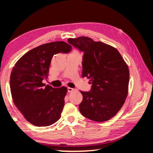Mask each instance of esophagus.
Listing matches in <instances>:
<instances>
[{"label": "esophagus", "mask_w": 153, "mask_h": 153, "mask_svg": "<svg viewBox=\"0 0 153 153\" xmlns=\"http://www.w3.org/2000/svg\"><path fill=\"white\" fill-rule=\"evenodd\" d=\"M67 90H68L69 92H73L74 90H75L74 88H67Z\"/></svg>", "instance_id": "obj_1"}]
</instances>
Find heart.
I'll return each instance as SVG.
<instances>
[{"label":"heart","instance_id":"heart-1","mask_svg":"<svg viewBox=\"0 0 153 153\" xmlns=\"http://www.w3.org/2000/svg\"><path fill=\"white\" fill-rule=\"evenodd\" d=\"M74 52H77V53H78V52H77V51H74Z\"/></svg>","mask_w":153,"mask_h":153}]
</instances>
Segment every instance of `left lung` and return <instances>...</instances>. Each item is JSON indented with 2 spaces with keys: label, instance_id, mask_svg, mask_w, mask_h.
<instances>
[{
  "label": "left lung",
  "instance_id": "obj_1",
  "mask_svg": "<svg viewBox=\"0 0 153 153\" xmlns=\"http://www.w3.org/2000/svg\"><path fill=\"white\" fill-rule=\"evenodd\" d=\"M68 42L84 53L82 77L92 82L90 92L80 91L83 100L79 105L82 115L103 122L120 111L128 94L129 72L121 54L113 46L92 38L80 36Z\"/></svg>",
  "mask_w": 153,
  "mask_h": 153
}]
</instances>
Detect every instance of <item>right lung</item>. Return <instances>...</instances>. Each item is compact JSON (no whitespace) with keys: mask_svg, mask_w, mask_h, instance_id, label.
<instances>
[{"mask_svg":"<svg viewBox=\"0 0 153 153\" xmlns=\"http://www.w3.org/2000/svg\"><path fill=\"white\" fill-rule=\"evenodd\" d=\"M71 50V46L63 41L44 44L28 51L15 64L10 76L13 100L32 125L48 126L61 118L67 88L45 86L42 80L48 78L53 56Z\"/></svg>","mask_w":153,"mask_h":153,"instance_id":"right-lung-1","label":"right lung"}]
</instances>
